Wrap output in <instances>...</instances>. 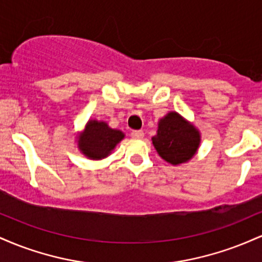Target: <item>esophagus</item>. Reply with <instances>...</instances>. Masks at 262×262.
<instances>
[{"instance_id": "34e87169", "label": "esophagus", "mask_w": 262, "mask_h": 262, "mask_svg": "<svg viewBox=\"0 0 262 262\" xmlns=\"http://www.w3.org/2000/svg\"><path fill=\"white\" fill-rule=\"evenodd\" d=\"M132 137L135 138V139H141L144 137V132L143 130H132Z\"/></svg>"}]
</instances>
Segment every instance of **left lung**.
Masks as SVG:
<instances>
[{
	"label": "left lung",
	"instance_id": "8db88e82",
	"mask_svg": "<svg viewBox=\"0 0 262 262\" xmlns=\"http://www.w3.org/2000/svg\"><path fill=\"white\" fill-rule=\"evenodd\" d=\"M152 144L165 161L179 165L194 155L200 145V133L179 113L171 112L159 123Z\"/></svg>",
	"mask_w": 262,
	"mask_h": 262
}]
</instances>
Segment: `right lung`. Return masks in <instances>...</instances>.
Instances as JSON below:
<instances>
[{"instance_id": "add662e5", "label": "right lung", "mask_w": 262, "mask_h": 262, "mask_svg": "<svg viewBox=\"0 0 262 262\" xmlns=\"http://www.w3.org/2000/svg\"><path fill=\"white\" fill-rule=\"evenodd\" d=\"M123 138L121 130L110 128L107 123L90 121L80 137L79 148L87 158L98 160L106 158Z\"/></svg>"}]
</instances>
